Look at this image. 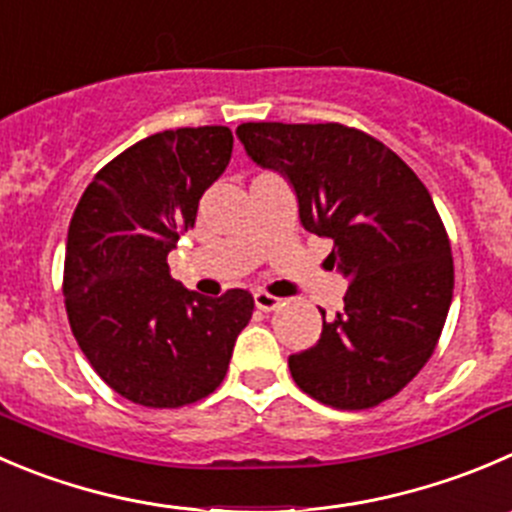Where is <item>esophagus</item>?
<instances>
[{"mask_svg":"<svg viewBox=\"0 0 512 512\" xmlns=\"http://www.w3.org/2000/svg\"><path fill=\"white\" fill-rule=\"evenodd\" d=\"M255 305L260 307L262 312H272L277 310V307H282V300L280 297L270 295V292H255Z\"/></svg>","mask_w":512,"mask_h":512,"instance_id":"obj_1","label":"esophagus"}]
</instances>
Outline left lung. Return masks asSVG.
<instances>
[{"label": "left lung", "mask_w": 512, "mask_h": 512, "mask_svg": "<svg viewBox=\"0 0 512 512\" xmlns=\"http://www.w3.org/2000/svg\"><path fill=\"white\" fill-rule=\"evenodd\" d=\"M237 137L260 167L295 187L300 222L335 242L345 310L317 345L290 355L297 388L337 410L395 398L435 352L453 300L448 232L428 187L367 132L337 122H245Z\"/></svg>", "instance_id": "1"}]
</instances>
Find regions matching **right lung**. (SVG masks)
<instances>
[{"instance_id": "add662e5", "label": "right lung", "mask_w": 512, "mask_h": 512, "mask_svg": "<svg viewBox=\"0 0 512 512\" xmlns=\"http://www.w3.org/2000/svg\"><path fill=\"white\" fill-rule=\"evenodd\" d=\"M230 155L220 124L157 132L94 175L69 222L62 292L74 340L114 393L145 408L215 393L255 310L247 290L202 297L167 265Z\"/></svg>"}]
</instances>
